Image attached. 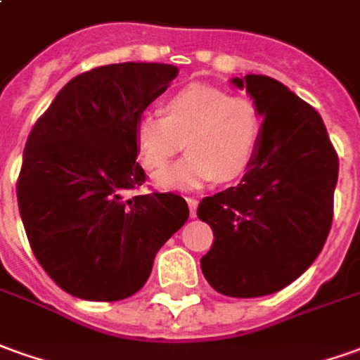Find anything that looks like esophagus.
Listing matches in <instances>:
<instances>
[{"mask_svg":"<svg viewBox=\"0 0 360 360\" xmlns=\"http://www.w3.org/2000/svg\"><path fill=\"white\" fill-rule=\"evenodd\" d=\"M186 202H188V207H190V215L195 217V210H198V200L195 198H186Z\"/></svg>","mask_w":360,"mask_h":360,"instance_id":"34e87169","label":"esophagus"}]
</instances>
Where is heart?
<instances>
[{
    "mask_svg": "<svg viewBox=\"0 0 360 360\" xmlns=\"http://www.w3.org/2000/svg\"><path fill=\"white\" fill-rule=\"evenodd\" d=\"M262 119L247 98L194 84L170 96L165 115L143 111L135 121V145L143 166L155 172L184 147L176 165L155 176L160 190H195L215 178L241 176L257 155Z\"/></svg>",
    "mask_w": 360,
    "mask_h": 360,
    "instance_id": "b5f03b06",
    "label": "heart"
}]
</instances>
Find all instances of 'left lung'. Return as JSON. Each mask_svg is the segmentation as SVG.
<instances>
[{
    "label": "left lung",
    "instance_id": "obj_1",
    "mask_svg": "<svg viewBox=\"0 0 360 360\" xmlns=\"http://www.w3.org/2000/svg\"><path fill=\"white\" fill-rule=\"evenodd\" d=\"M262 117L243 180L198 205L215 241L202 257L205 280L231 298L278 292L309 269L333 219L339 160L316 109L274 78H231Z\"/></svg>",
    "mask_w": 360,
    "mask_h": 360
}]
</instances>
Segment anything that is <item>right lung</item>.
<instances>
[{"label": "right lung", "instance_id": "right-lung-1", "mask_svg": "<svg viewBox=\"0 0 360 360\" xmlns=\"http://www.w3.org/2000/svg\"><path fill=\"white\" fill-rule=\"evenodd\" d=\"M178 76L121 62L72 78L34 123L17 202L34 257L62 290L117 302L143 288L158 249L188 219L184 198L125 192L145 182L135 121Z\"/></svg>", "mask_w": 360, "mask_h": 360}]
</instances>
